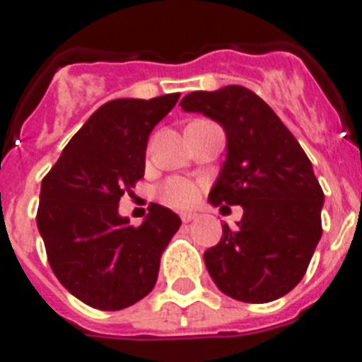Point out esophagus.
I'll list each match as a JSON object with an SVG mask.
<instances>
[{
    "mask_svg": "<svg viewBox=\"0 0 362 362\" xmlns=\"http://www.w3.org/2000/svg\"><path fill=\"white\" fill-rule=\"evenodd\" d=\"M180 218H182V223H191L193 218H197V215L195 214H187V211H184V214L180 215Z\"/></svg>",
    "mask_w": 362,
    "mask_h": 362,
    "instance_id": "esophagus-1",
    "label": "esophagus"
}]
</instances>
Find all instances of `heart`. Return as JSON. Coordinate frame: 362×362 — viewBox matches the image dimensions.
Masks as SVG:
<instances>
[{
  "label": "heart",
  "mask_w": 362,
  "mask_h": 362,
  "mask_svg": "<svg viewBox=\"0 0 362 362\" xmlns=\"http://www.w3.org/2000/svg\"><path fill=\"white\" fill-rule=\"evenodd\" d=\"M163 202L176 206V208H186L191 206L199 197V187L187 178H171L163 184L160 191Z\"/></svg>",
  "instance_id": "obj_1"
}]
</instances>
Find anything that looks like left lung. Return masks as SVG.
<instances>
[{
    "label": "left lung",
    "mask_w": 362,
    "mask_h": 362,
    "mask_svg": "<svg viewBox=\"0 0 362 362\" xmlns=\"http://www.w3.org/2000/svg\"><path fill=\"white\" fill-rule=\"evenodd\" d=\"M184 112L217 121L226 134V160L209 204L243 208L238 228L204 252L218 289L248 303L278 300L308 270L322 238L324 193L308 154L274 110L245 86L187 93Z\"/></svg>",
    "instance_id": "1"
}]
</instances>
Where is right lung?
Segmentation results:
<instances>
[{"label":"right lung","instance_id":"right-lung-1","mask_svg":"<svg viewBox=\"0 0 362 362\" xmlns=\"http://www.w3.org/2000/svg\"><path fill=\"white\" fill-rule=\"evenodd\" d=\"M180 93L114 99L90 115L42 180L36 215L47 261L81 302L119 311L145 298L180 217L151 204L139 226L121 217L119 199L145 173L148 134Z\"/></svg>","mask_w":362,"mask_h":362}]
</instances>
